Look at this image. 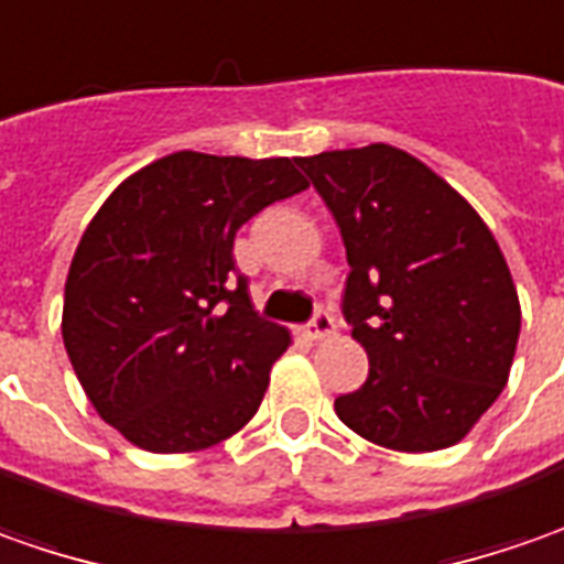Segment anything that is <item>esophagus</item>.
I'll list each match as a JSON object with an SVG mask.
<instances>
[{
	"label": "esophagus",
	"mask_w": 564,
	"mask_h": 564,
	"mask_svg": "<svg viewBox=\"0 0 564 564\" xmlns=\"http://www.w3.org/2000/svg\"><path fill=\"white\" fill-rule=\"evenodd\" d=\"M334 330H337V321H334V315H330V312H324V308H321L318 315L308 321V327H305V337H308V340L321 343V340H327Z\"/></svg>",
	"instance_id": "34e87169"
}]
</instances>
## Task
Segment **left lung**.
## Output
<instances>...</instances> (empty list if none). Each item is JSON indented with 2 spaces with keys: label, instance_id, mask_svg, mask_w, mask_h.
I'll use <instances>...</instances> for the list:
<instances>
[{
  "label": "left lung",
  "instance_id": "8db88e82",
  "mask_svg": "<svg viewBox=\"0 0 564 564\" xmlns=\"http://www.w3.org/2000/svg\"><path fill=\"white\" fill-rule=\"evenodd\" d=\"M346 243L343 315L368 380L334 409L397 453L456 446L502 393L521 305L506 256L471 203L387 143L300 159Z\"/></svg>",
  "mask_w": 564,
  "mask_h": 564
}]
</instances>
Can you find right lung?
<instances>
[{
    "instance_id": "1",
    "label": "right lung",
    "mask_w": 564,
    "mask_h": 564,
    "mask_svg": "<svg viewBox=\"0 0 564 564\" xmlns=\"http://www.w3.org/2000/svg\"><path fill=\"white\" fill-rule=\"evenodd\" d=\"M305 186L293 159L174 152L93 215L62 337L93 409L133 446L199 453L259 412L290 330L256 315L234 237Z\"/></svg>"
}]
</instances>
